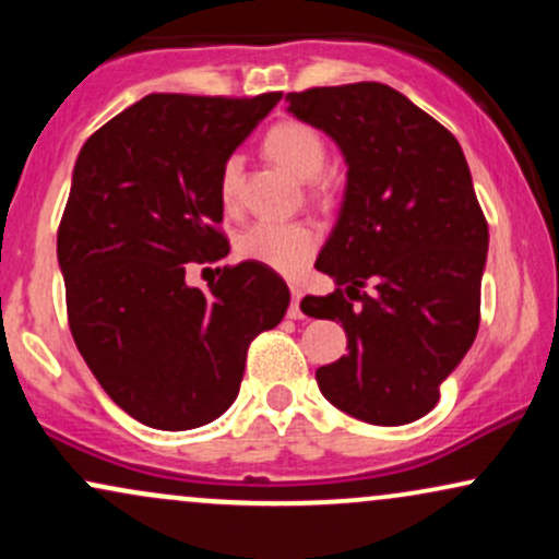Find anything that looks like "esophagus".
Segmentation results:
<instances>
[{
    "label": "esophagus",
    "mask_w": 559,
    "mask_h": 559,
    "mask_svg": "<svg viewBox=\"0 0 559 559\" xmlns=\"http://www.w3.org/2000/svg\"><path fill=\"white\" fill-rule=\"evenodd\" d=\"M301 288L299 286H292V305H288V318L292 320H299L301 318Z\"/></svg>",
    "instance_id": "obj_1"
}]
</instances>
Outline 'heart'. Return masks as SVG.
I'll return each mask as SVG.
<instances>
[{
  "instance_id": "heart-1",
  "label": "heart",
  "mask_w": 559,
  "mask_h": 559,
  "mask_svg": "<svg viewBox=\"0 0 559 559\" xmlns=\"http://www.w3.org/2000/svg\"><path fill=\"white\" fill-rule=\"evenodd\" d=\"M265 152L275 163L284 165L288 173L301 178L318 189L320 173L329 159V146L320 136L318 128L301 120H284L275 123L265 133ZM241 178H243V159L241 155L226 157L221 168V181L217 191L226 207H236L241 197ZM236 249L243 260L260 262V265L273 267L278 273H297L305 267V262L316 254L318 249V230L305 221L275 223V221H258L247 226L239 234Z\"/></svg>"
}]
</instances>
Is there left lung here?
I'll return each instance as SVG.
<instances>
[{
    "label": "left lung",
    "instance_id": "obj_1",
    "mask_svg": "<svg viewBox=\"0 0 559 559\" xmlns=\"http://www.w3.org/2000/svg\"><path fill=\"white\" fill-rule=\"evenodd\" d=\"M286 102L349 165L342 213L316 262L336 292L299 305L346 331L349 355L318 368V386L373 426L418 420L480 323L489 226L463 150L386 83L318 86Z\"/></svg>",
    "mask_w": 559,
    "mask_h": 559
}]
</instances>
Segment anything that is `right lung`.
Instances as JSON below:
<instances>
[{"mask_svg":"<svg viewBox=\"0 0 559 559\" xmlns=\"http://www.w3.org/2000/svg\"><path fill=\"white\" fill-rule=\"evenodd\" d=\"M278 99L150 94L75 159L57 230L70 333L144 426L189 431L226 413L252 338L286 316L288 286L260 262L217 267L210 292L186 284L189 265L228 254L221 168Z\"/></svg>","mask_w":559,"mask_h":559,"instance_id":"right-lung-1","label":"right lung"}]
</instances>
